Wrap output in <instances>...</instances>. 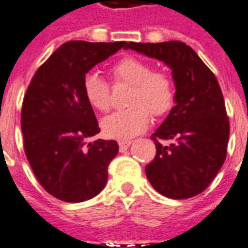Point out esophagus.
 Returning a JSON list of instances; mask_svg holds the SVG:
<instances>
[{
    "label": "esophagus",
    "mask_w": 248,
    "mask_h": 248,
    "mask_svg": "<svg viewBox=\"0 0 248 248\" xmlns=\"http://www.w3.org/2000/svg\"><path fill=\"white\" fill-rule=\"evenodd\" d=\"M118 145H120L121 152H124V150L131 145V140H120V141H118Z\"/></svg>",
    "instance_id": "34e87169"
}]
</instances>
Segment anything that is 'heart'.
I'll return each instance as SVG.
<instances>
[{"mask_svg":"<svg viewBox=\"0 0 248 248\" xmlns=\"http://www.w3.org/2000/svg\"><path fill=\"white\" fill-rule=\"evenodd\" d=\"M116 82L132 85L127 109L116 110L102 121L107 138L127 140L148 128L152 116L168 113L174 104L176 89L168 72L153 70L149 62L136 57H124L110 68ZM82 92L88 103L99 112L109 110L110 86L100 76L89 74L84 78Z\"/></svg>","mask_w":248,"mask_h":248,"instance_id":"1","label":"heart"}]
</instances>
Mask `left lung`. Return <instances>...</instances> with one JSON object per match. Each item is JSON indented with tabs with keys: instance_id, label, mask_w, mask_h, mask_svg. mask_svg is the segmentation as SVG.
Here are the masks:
<instances>
[{
	"instance_id": "8db88e82",
	"label": "left lung",
	"mask_w": 248,
	"mask_h": 248,
	"mask_svg": "<svg viewBox=\"0 0 248 248\" xmlns=\"http://www.w3.org/2000/svg\"><path fill=\"white\" fill-rule=\"evenodd\" d=\"M124 48L164 62L176 85V106L152 135L156 154L145 167L149 182L159 194L176 200L201 194L227 156L229 118L218 80L183 42H128ZM160 140L171 144L163 145Z\"/></svg>"
}]
</instances>
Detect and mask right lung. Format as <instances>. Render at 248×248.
Masks as SVG:
<instances>
[{
	"mask_svg": "<svg viewBox=\"0 0 248 248\" xmlns=\"http://www.w3.org/2000/svg\"><path fill=\"white\" fill-rule=\"evenodd\" d=\"M126 44L67 42L38 68L28 86L21 108L24 150L40 186L58 200L81 202L106 186L118 144L89 141L100 128L82 81L96 63Z\"/></svg>",
	"mask_w": 248,
	"mask_h": 248,
	"instance_id": "add662e5",
	"label": "right lung"
}]
</instances>
